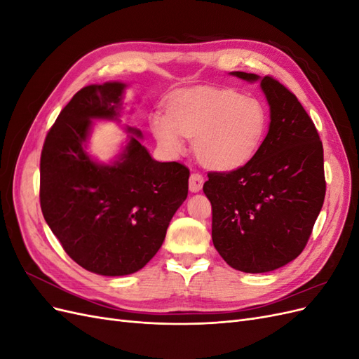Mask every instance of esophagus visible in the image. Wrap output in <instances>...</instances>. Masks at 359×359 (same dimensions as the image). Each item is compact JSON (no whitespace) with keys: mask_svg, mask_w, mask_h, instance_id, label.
Instances as JSON below:
<instances>
[{"mask_svg":"<svg viewBox=\"0 0 359 359\" xmlns=\"http://www.w3.org/2000/svg\"><path fill=\"white\" fill-rule=\"evenodd\" d=\"M203 177L201 175V173H191L190 175V180H189V189H190V191L191 193H198V191H201L202 190V187H203Z\"/></svg>","mask_w":359,"mask_h":359,"instance_id":"obj_1","label":"esophagus"}]
</instances>
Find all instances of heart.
<instances>
[{
	"label": "heart",
	"mask_w": 359,
	"mask_h": 359,
	"mask_svg": "<svg viewBox=\"0 0 359 359\" xmlns=\"http://www.w3.org/2000/svg\"><path fill=\"white\" fill-rule=\"evenodd\" d=\"M268 114L256 97L235 90H201L173 97L168 116L153 114L149 130L172 154L186 149L182 136L194 139V153L211 169H233L252 157L266 132Z\"/></svg>",
	"instance_id": "obj_1"
}]
</instances>
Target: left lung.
<instances>
[{"instance_id": "8db88e82", "label": "left lung", "mask_w": 359, "mask_h": 359, "mask_svg": "<svg viewBox=\"0 0 359 359\" xmlns=\"http://www.w3.org/2000/svg\"><path fill=\"white\" fill-rule=\"evenodd\" d=\"M260 82L269 128L256 154L231 172H210L203 193L212 206V243L243 273L274 271L297 259L322 210L323 147L311 118L271 76L232 72Z\"/></svg>"}]
</instances>
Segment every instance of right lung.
<instances>
[{
    "instance_id": "add662e5",
    "label": "right lung",
    "mask_w": 359,
    "mask_h": 359,
    "mask_svg": "<svg viewBox=\"0 0 359 359\" xmlns=\"http://www.w3.org/2000/svg\"><path fill=\"white\" fill-rule=\"evenodd\" d=\"M126 86L104 82L76 93L49 130L40 158L48 226L76 264L107 277L133 274L154 257L189 193L190 170L154 160L135 127H126L127 144L109 165L85 151L93 121H118Z\"/></svg>"
}]
</instances>
